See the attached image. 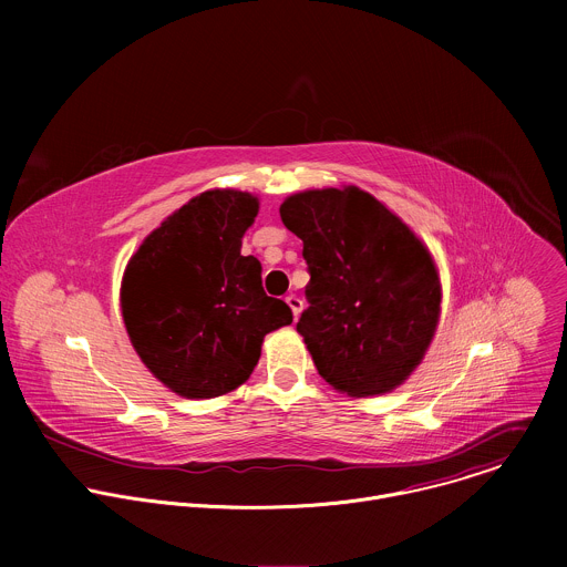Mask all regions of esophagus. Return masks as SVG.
Listing matches in <instances>:
<instances>
[{
  "label": "esophagus",
  "instance_id": "1",
  "mask_svg": "<svg viewBox=\"0 0 567 567\" xmlns=\"http://www.w3.org/2000/svg\"><path fill=\"white\" fill-rule=\"evenodd\" d=\"M285 300H287V305L291 307V311H293V318H298V316H300V311H302V300H300L296 293L287 296Z\"/></svg>",
  "mask_w": 567,
  "mask_h": 567
}]
</instances>
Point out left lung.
I'll list each match as a JSON object with an SVG mask.
<instances>
[{
  "label": "left lung",
  "instance_id": "8db88e82",
  "mask_svg": "<svg viewBox=\"0 0 567 567\" xmlns=\"http://www.w3.org/2000/svg\"><path fill=\"white\" fill-rule=\"evenodd\" d=\"M280 217L302 239L309 307L296 330L318 374L350 396L401 385L440 320L442 287L429 249L357 186L291 195Z\"/></svg>",
  "mask_w": 567,
  "mask_h": 567
}]
</instances>
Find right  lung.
I'll return each instance as SVG.
<instances>
[{
    "instance_id": "1",
    "label": "right lung",
    "mask_w": 567,
    "mask_h": 567,
    "mask_svg": "<svg viewBox=\"0 0 567 567\" xmlns=\"http://www.w3.org/2000/svg\"><path fill=\"white\" fill-rule=\"evenodd\" d=\"M258 197L206 190L161 221L130 258L121 309L147 370L186 399H210L245 383L269 332L293 320L262 289L258 258L241 237Z\"/></svg>"
}]
</instances>
